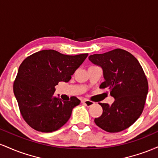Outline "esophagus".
<instances>
[{
  "mask_svg": "<svg viewBox=\"0 0 158 158\" xmlns=\"http://www.w3.org/2000/svg\"><path fill=\"white\" fill-rule=\"evenodd\" d=\"M81 102H82L83 104H85L87 107H90V106L94 105V102H92V101H90V100H88V99H83V100H81Z\"/></svg>",
  "mask_w": 158,
  "mask_h": 158,
  "instance_id": "obj_1",
  "label": "esophagus"
}]
</instances>
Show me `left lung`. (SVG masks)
<instances>
[{"mask_svg":"<svg viewBox=\"0 0 158 158\" xmlns=\"http://www.w3.org/2000/svg\"><path fill=\"white\" fill-rule=\"evenodd\" d=\"M92 63L101 67L105 81L100 88H108L114 98L112 105L99 103L102 114L94 122L108 132L126 129L142 114L148 94V81L138 60L122 49H115L88 57Z\"/></svg>","mask_w":158,"mask_h":158,"instance_id":"obj_1","label":"left lung"}]
</instances>
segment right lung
<instances>
[{
    "mask_svg": "<svg viewBox=\"0 0 158 158\" xmlns=\"http://www.w3.org/2000/svg\"><path fill=\"white\" fill-rule=\"evenodd\" d=\"M88 56H68L44 50L23 61L14 81L13 91L21 115L29 126L36 131L52 132L68 122L80 100L72 97L70 101H62L54 97L55 87L60 81H70Z\"/></svg>",
    "mask_w": 158,
    "mask_h": 158,
    "instance_id": "add662e5",
    "label": "right lung"
}]
</instances>
